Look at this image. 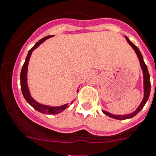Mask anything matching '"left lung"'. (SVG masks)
I'll use <instances>...</instances> for the list:
<instances>
[{"instance_id": "8db88e82", "label": "left lung", "mask_w": 156, "mask_h": 156, "mask_svg": "<svg viewBox=\"0 0 156 156\" xmlns=\"http://www.w3.org/2000/svg\"><path fill=\"white\" fill-rule=\"evenodd\" d=\"M126 39L127 42L131 45V47L135 49V53L137 54L138 58H139V60H140V66H141L142 70H143V74H144V99L142 101V102L140 103V105L139 106L136 111L135 112H133L131 114H128V115H113V114H111L107 112L106 111H102V112L107 115L109 117L113 118V119H119V120H123V119H131V118H133L134 116L137 115L142 109L144 108V105L146 104L147 101L149 98V95H150V92H151V81H150V74L148 73V69L147 67V65L145 64L144 61V58H143V55H142L141 52L140 51V49H138V47L136 45H135L131 42L127 37H125Z\"/></svg>"}]
</instances>
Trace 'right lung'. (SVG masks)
<instances>
[{
  "label": "right lung",
  "mask_w": 156,
  "mask_h": 156,
  "mask_svg": "<svg viewBox=\"0 0 156 156\" xmlns=\"http://www.w3.org/2000/svg\"><path fill=\"white\" fill-rule=\"evenodd\" d=\"M52 36H47L43 37L42 39H41L40 41H38L35 44V45L33 46V48L29 50L27 54V57L25 58V63H24L23 66L21 68V77H20V79H21V91H22V94H23L24 98H25V100L27 101V102L31 106V107H34L36 111L41 112L43 114H49V115H56V114L61 113L65 109H66L67 107H69L68 104L62 105V106H60V107H49V106H46V105H42L39 102H36L34 98L31 97L30 93V90H29V88H28L27 85V69H28V64H29V61H30V56L32 54V52L34 51V49H37L39 45H41L43 41H45L46 39L51 37ZM72 103V102H71Z\"/></svg>",
  "instance_id": "1"
}]
</instances>
